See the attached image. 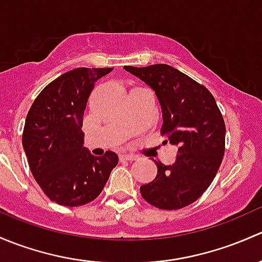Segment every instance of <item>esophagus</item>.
<instances>
[{
    "label": "esophagus",
    "mask_w": 262,
    "mask_h": 262,
    "mask_svg": "<svg viewBox=\"0 0 262 262\" xmlns=\"http://www.w3.org/2000/svg\"><path fill=\"white\" fill-rule=\"evenodd\" d=\"M136 159V156L130 155V154H121L120 160L121 161H134Z\"/></svg>",
    "instance_id": "34e87169"
}]
</instances>
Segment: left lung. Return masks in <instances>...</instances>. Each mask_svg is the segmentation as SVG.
I'll return each mask as SVG.
<instances>
[{"mask_svg": "<svg viewBox=\"0 0 262 262\" xmlns=\"http://www.w3.org/2000/svg\"><path fill=\"white\" fill-rule=\"evenodd\" d=\"M155 92L163 113L161 134L178 147L171 165L155 161L158 174L141 185L146 202L166 211L195 202L214 179L225 154L226 126L206 87L168 64L123 67Z\"/></svg>", "mask_w": 262, "mask_h": 262, "instance_id": "obj_1", "label": "left lung"}]
</instances>
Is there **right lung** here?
<instances>
[{"label":"right lung","mask_w":262,"mask_h":262,"mask_svg":"<svg viewBox=\"0 0 262 262\" xmlns=\"http://www.w3.org/2000/svg\"><path fill=\"white\" fill-rule=\"evenodd\" d=\"M113 68H77L48 84L26 116L23 146L35 180L50 201L67 207L99 195L118 156L84 147L83 116L94 83Z\"/></svg>","instance_id":"right-lung-1"}]
</instances>
